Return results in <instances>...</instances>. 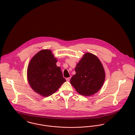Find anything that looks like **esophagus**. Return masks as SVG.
<instances>
[{
    "label": "esophagus",
    "mask_w": 135,
    "mask_h": 135,
    "mask_svg": "<svg viewBox=\"0 0 135 135\" xmlns=\"http://www.w3.org/2000/svg\"><path fill=\"white\" fill-rule=\"evenodd\" d=\"M70 79H71V77H68V78H66V80L67 81H70Z\"/></svg>",
    "instance_id": "1"
}]
</instances>
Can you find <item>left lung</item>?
<instances>
[{
	"label": "left lung",
	"instance_id": "1",
	"mask_svg": "<svg viewBox=\"0 0 135 135\" xmlns=\"http://www.w3.org/2000/svg\"><path fill=\"white\" fill-rule=\"evenodd\" d=\"M76 74L71 79V85L79 94L90 96L97 93L105 80V72L100 60L95 55H84L75 68Z\"/></svg>",
	"mask_w": 135,
	"mask_h": 135
}]
</instances>
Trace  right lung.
<instances>
[{
    "label": "right lung",
    "mask_w": 135,
    "mask_h": 135,
    "mask_svg": "<svg viewBox=\"0 0 135 135\" xmlns=\"http://www.w3.org/2000/svg\"><path fill=\"white\" fill-rule=\"evenodd\" d=\"M57 62L51 50L43 49L32 58L28 64V82L33 90L41 96H51L66 81Z\"/></svg>",
    "instance_id": "right-lung-1"
}]
</instances>
